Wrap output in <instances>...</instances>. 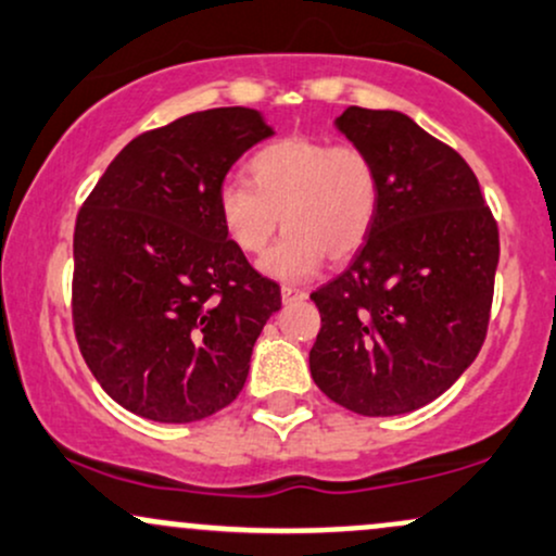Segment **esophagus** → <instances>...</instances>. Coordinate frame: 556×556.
Instances as JSON below:
<instances>
[{"instance_id":"obj_1","label":"esophagus","mask_w":556,"mask_h":556,"mask_svg":"<svg viewBox=\"0 0 556 556\" xmlns=\"http://www.w3.org/2000/svg\"><path fill=\"white\" fill-rule=\"evenodd\" d=\"M308 298V292L305 290H298V287H282V303L285 305H290V303H300V300H305Z\"/></svg>"}]
</instances>
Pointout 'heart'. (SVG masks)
I'll return each instance as SVG.
<instances>
[{
    "instance_id": "1",
    "label": "heart",
    "mask_w": 556,
    "mask_h": 556,
    "mask_svg": "<svg viewBox=\"0 0 556 556\" xmlns=\"http://www.w3.org/2000/svg\"><path fill=\"white\" fill-rule=\"evenodd\" d=\"M245 172L251 188L242 182L219 188L222 227L235 248L256 256L282 216L287 232L261 258V271L279 282H305L327 256H353L379 214V169L361 146L290 136L256 151Z\"/></svg>"
}]
</instances>
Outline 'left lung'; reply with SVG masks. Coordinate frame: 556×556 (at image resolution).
Instances as JSON below:
<instances>
[{
  "mask_svg": "<svg viewBox=\"0 0 556 556\" xmlns=\"http://www.w3.org/2000/svg\"><path fill=\"white\" fill-rule=\"evenodd\" d=\"M334 127L379 169V214L311 295L316 387L358 416H402L455 384L486 340L500 232L473 169L407 114L348 106Z\"/></svg>",
  "mask_w": 556,
  "mask_h": 556,
  "instance_id": "1",
  "label": "left lung"
}]
</instances>
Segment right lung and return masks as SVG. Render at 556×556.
I'll use <instances>...</instances> for the list:
<instances>
[{
    "label": "right lung",
    "instance_id": "right-lung-1",
    "mask_svg": "<svg viewBox=\"0 0 556 556\" xmlns=\"http://www.w3.org/2000/svg\"><path fill=\"white\" fill-rule=\"evenodd\" d=\"M269 136L248 106L185 114L130 140L83 203L75 337L101 389L140 418L193 424L227 407L282 308L216 208L232 164Z\"/></svg>",
    "mask_w": 556,
    "mask_h": 556
}]
</instances>
